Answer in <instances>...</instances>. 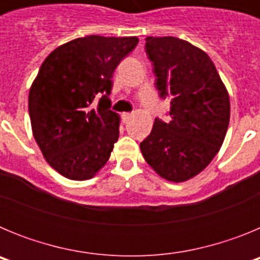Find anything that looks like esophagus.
I'll use <instances>...</instances> for the list:
<instances>
[{
	"mask_svg": "<svg viewBox=\"0 0 260 260\" xmlns=\"http://www.w3.org/2000/svg\"><path fill=\"white\" fill-rule=\"evenodd\" d=\"M121 117H122L123 122H127L128 119H130V117H132V114H130V113H122V116H121Z\"/></svg>",
	"mask_w": 260,
	"mask_h": 260,
	"instance_id": "obj_1",
	"label": "esophagus"
}]
</instances>
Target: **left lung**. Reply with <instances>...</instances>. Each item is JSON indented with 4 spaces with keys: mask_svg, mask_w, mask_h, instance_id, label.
<instances>
[{
    "mask_svg": "<svg viewBox=\"0 0 260 260\" xmlns=\"http://www.w3.org/2000/svg\"><path fill=\"white\" fill-rule=\"evenodd\" d=\"M155 86L171 98V122L156 118L141 143L144 160L162 178L183 182L207 167L224 142L231 117L228 91L206 52L173 36L146 38Z\"/></svg>",
    "mask_w": 260,
    "mask_h": 260,
    "instance_id": "8db88e82",
    "label": "left lung"
}]
</instances>
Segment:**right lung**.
I'll return each instance as SVG.
<instances>
[{
  "instance_id": "add662e5",
  "label": "right lung",
  "mask_w": 260,
  "mask_h": 260,
  "mask_svg": "<svg viewBox=\"0 0 260 260\" xmlns=\"http://www.w3.org/2000/svg\"><path fill=\"white\" fill-rule=\"evenodd\" d=\"M137 44L135 36L91 35L43 62L28 96L32 133L48 164L66 178L89 180L109 160L119 134L118 114L109 109L112 78Z\"/></svg>"
}]
</instances>
